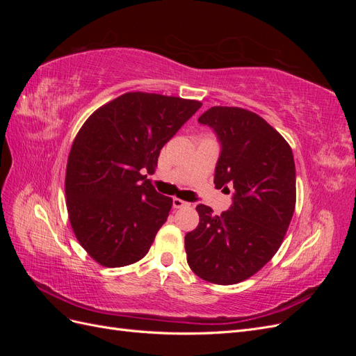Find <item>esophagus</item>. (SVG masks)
<instances>
[{
  "mask_svg": "<svg viewBox=\"0 0 356 356\" xmlns=\"http://www.w3.org/2000/svg\"><path fill=\"white\" fill-rule=\"evenodd\" d=\"M172 204H174V208H177V209H179V208H184V207H188V203H187V202L181 200V199H178V197H174V199H172Z\"/></svg>",
  "mask_w": 356,
  "mask_h": 356,
  "instance_id": "obj_1",
  "label": "esophagus"
}]
</instances>
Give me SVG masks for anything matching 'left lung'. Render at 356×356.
<instances>
[{
    "label": "left lung",
    "instance_id": "obj_1",
    "mask_svg": "<svg viewBox=\"0 0 356 356\" xmlns=\"http://www.w3.org/2000/svg\"><path fill=\"white\" fill-rule=\"evenodd\" d=\"M217 134L215 188L233 204L220 217L197 204L199 225L186 234L190 268L204 281L233 285L255 275L281 246L296 208L293 149L263 117L239 106H212L199 117Z\"/></svg>",
    "mask_w": 356,
    "mask_h": 356
}]
</instances>
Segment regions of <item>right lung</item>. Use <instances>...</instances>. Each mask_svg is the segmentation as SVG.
<instances>
[{
  "mask_svg": "<svg viewBox=\"0 0 356 356\" xmlns=\"http://www.w3.org/2000/svg\"><path fill=\"white\" fill-rule=\"evenodd\" d=\"M200 106L127 92L84 122L68 156L65 195L75 238L96 263L123 267L148 252L172 199L145 174H154L160 149Z\"/></svg>",
  "mask_w": 356,
  "mask_h": 356,
  "instance_id": "right-lung-1",
  "label": "right lung"
}]
</instances>
